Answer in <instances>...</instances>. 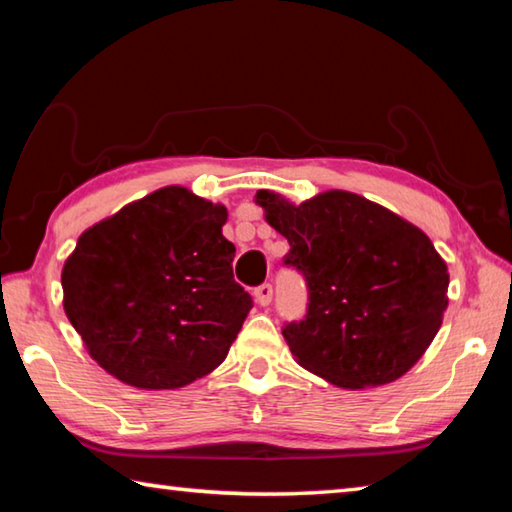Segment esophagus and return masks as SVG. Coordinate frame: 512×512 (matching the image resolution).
Returning <instances> with one entry per match:
<instances>
[{
	"label": "esophagus",
	"instance_id": "34e87169",
	"mask_svg": "<svg viewBox=\"0 0 512 512\" xmlns=\"http://www.w3.org/2000/svg\"><path fill=\"white\" fill-rule=\"evenodd\" d=\"M253 296H255V302L259 307H268V305H271V300H273V287H271V284H262V287L255 289Z\"/></svg>",
	"mask_w": 512,
	"mask_h": 512
}]
</instances>
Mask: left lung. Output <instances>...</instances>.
I'll return each instance as SVG.
<instances>
[{
    "mask_svg": "<svg viewBox=\"0 0 512 512\" xmlns=\"http://www.w3.org/2000/svg\"><path fill=\"white\" fill-rule=\"evenodd\" d=\"M264 219L305 275L307 316L282 334L302 368L339 388H375L409 372L447 309L445 259L418 225L359 194L329 189L291 203L259 189Z\"/></svg>",
    "mask_w": 512,
    "mask_h": 512,
    "instance_id": "8db88e82",
    "label": "left lung"
}]
</instances>
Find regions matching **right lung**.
Instances as JSON below:
<instances>
[{"label":"right lung","instance_id":"right-lung-1","mask_svg":"<svg viewBox=\"0 0 512 512\" xmlns=\"http://www.w3.org/2000/svg\"><path fill=\"white\" fill-rule=\"evenodd\" d=\"M221 203L169 185L94 223L65 259L63 307L112 377L169 391L228 357L253 307L232 275Z\"/></svg>","mask_w":512,"mask_h":512}]
</instances>
